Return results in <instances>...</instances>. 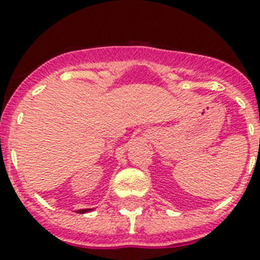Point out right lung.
Listing matches in <instances>:
<instances>
[{
	"instance_id": "add662e5",
	"label": "right lung",
	"mask_w": 260,
	"mask_h": 260,
	"mask_svg": "<svg viewBox=\"0 0 260 260\" xmlns=\"http://www.w3.org/2000/svg\"><path fill=\"white\" fill-rule=\"evenodd\" d=\"M88 211H90V208H85V210H79L77 212H79V214H84V212H88Z\"/></svg>"
}]
</instances>
